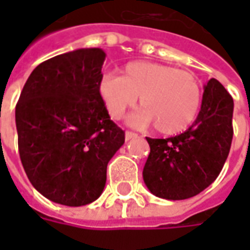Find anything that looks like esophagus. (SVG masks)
Here are the masks:
<instances>
[{"mask_svg": "<svg viewBox=\"0 0 250 250\" xmlns=\"http://www.w3.org/2000/svg\"><path fill=\"white\" fill-rule=\"evenodd\" d=\"M138 138V134L132 132V131H125V141H131V139H135Z\"/></svg>", "mask_w": 250, "mask_h": 250, "instance_id": "esophagus-1", "label": "esophagus"}]
</instances>
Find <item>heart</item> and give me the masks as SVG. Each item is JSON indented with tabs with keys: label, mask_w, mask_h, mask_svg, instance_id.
Listing matches in <instances>:
<instances>
[{
	"label": "heart",
	"mask_w": 250,
	"mask_h": 250,
	"mask_svg": "<svg viewBox=\"0 0 250 250\" xmlns=\"http://www.w3.org/2000/svg\"><path fill=\"white\" fill-rule=\"evenodd\" d=\"M99 93L112 119H120L141 96L143 105L130 122L154 123L161 134L173 135L188 128L199 112L202 89L194 73L166 64L132 62L122 76L107 73L99 83Z\"/></svg>",
	"instance_id": "heart-1"
}]
</instances>
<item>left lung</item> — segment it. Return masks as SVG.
<instances>
[{
	"label": "left lung",
	"mask_w": 250,
	"mask_h": 250,
	"mask_svg": "<svg viewBox=\"0 0 250 250\" xmlns=\"http://www.w3.org/2000/svg\"><path fill=\"white\" fill-rule=\"evenodd\" d=\"M233 99L210 79L201 109L188 130L166 139L147 138L150 154L143 168L147 188L159 198H191L218 177L233 139Z\"/></svg>",
	"instance_id": "8db88e82"
}]
</instances>
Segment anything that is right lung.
I'll use <instances>...</instances> for the list:
<instances>
[{
    "label": "right lung",
    "instance_id": "add662e5",
    "mask_svg": "<svg viewBox=\"0 0 250 250\" xmlns=\"http://www.w3.org/2000/svg\"><path fill=\"white\" fill-rule=\"evenodd\" d=\"M105 53L83 48L41 62L16 105L21 163L45 198L83 206L103 193L107 165L125 143L99 93Z\"/></svg>",
    "mask_w": 250,
    "mask_h": 250
}]
</instances>
